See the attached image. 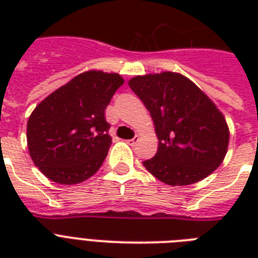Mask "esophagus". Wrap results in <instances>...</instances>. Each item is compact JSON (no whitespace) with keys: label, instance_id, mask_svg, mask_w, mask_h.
Returning a JSON list of instances; mask_svg holds the SVG:
<instances>
[{"label":"esophagus","instance_id":"1","mask_svg":"<svg viewBox=\"0 0 258 258\" xmlns=\"http://www.w3.org/2000/svg\"><path fill=\"white\" fill-rule=\"evenodd\" d=\"M125 142H127L130 146L137 145L138 142H139V137H135V138H133V139H128V141H125Z\"/></svg>","mask_w":258,"mask_h":258}]
</instances>
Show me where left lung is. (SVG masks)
<instances>
[{
	"instance_id": "left-lung-1",
	"label": "left lung",
	"mask_w": 258,
	"mask_h": 258,
	"mask_svg": "<svg viewBox=\"0 0 258 258\" xmlns=\"http://www.w3.org/2000/svg\"><path fill=\"white\" fill-rule=\"evenodd\" d=\"M130 88L150 111L158 151L143 165L170 186H186L210 175L225 159L229 127L224 113L198 86L178 72L130 79Z\"/></svg>"
}]
</instances>
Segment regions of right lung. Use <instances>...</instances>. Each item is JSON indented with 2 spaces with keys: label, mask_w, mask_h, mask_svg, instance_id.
Instances as JSON below:
<instances>
[{
  "label": "right lung",
  "mask_w": 258,
  "mask_h": 258,
  "mask_svg": "<svg viewBox=\"0 0 258 258\" xmlns=\"http://www.w3.org/2000/svg\"><path fill=\"white\" fill-rule=\"evenodd\" d=\"M124 79L89 70L40 101L26 124L34 166L48 179L76 184L103 165L111 146L105 108Z\"/></svg>",
  "instance_id": "1"
}]
</instances>
